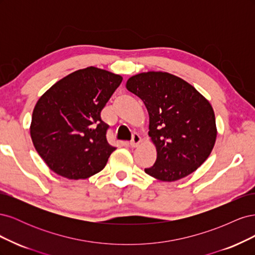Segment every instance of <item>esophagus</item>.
I'll use <instances>...</instances> for the list:
<instances>
[{
  "label": "esophagus",
  "instance_id": "obj_1",
  "mask_svg": "<svg viewBox=\"0 0 255 255\" xmlns=\"http://www.w3.org/2000/svg\"><path fill=\"white\" fill-rule=\"evenodd\" d=\"M141 140H142V138H141L139 135L135 133V134L133 135V139L129 141V145H130V146H137L138 144H139V143L141 142Z\"/></svg>",
  "mask_w": 255,
  "mask_h": 255
}]
</instances>
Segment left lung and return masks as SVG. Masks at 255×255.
<instances>
[{
  "label": "left lung",
  "instance_id": "8db88e82",
  "mask_svg": "<svg viewBox=\"0 0 255 255\" xmlns=\"http://www.w3.org/2000/svg\"><path fill=\"white\" fill-rule=\"evenodd\" d=\"M127 89L139 97L149 113V137L157 157L146 174L174 182L195 172L210 156L217 138L208 100L179 76L161 71L135 74Z\"/></svg>",
  "mask_w": 255,
  "mask_h": 255
}]
</instances>
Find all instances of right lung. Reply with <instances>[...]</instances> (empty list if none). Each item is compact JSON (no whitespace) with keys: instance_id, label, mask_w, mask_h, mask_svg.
Here are the masks:
<instances>
[{"instance_id":"1","label":"right lung","mask_w":255,"mask_h":255,"mask_svg":"<svg viewBox=\"0 0 255 255\" xmlns=\"http://www.w3.org/2000/svg\"><path fill=\"white\" fill-rule=\"evenodd\" d=\"M122 76L87 67L68 74L38 100L29 132L36 151L56 174L87 179L105 167L116 150L106 140L101 111Z\"/></svg>"}]
</instances>
